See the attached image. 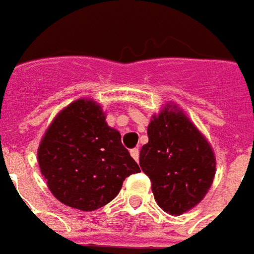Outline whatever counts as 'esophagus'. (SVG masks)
I'll return each instance as SVG.
<instances>
[{"instance_id":"esophagus-1","label":"esophagus","mask_w":254,"mask_h":254,"mask_svg":"<svg viewBox=\"0 0 254 254\" xmlns=\"http://www.w3.org/2000/svg\"><path fill=\"white\" fill-rule=\"evenodd\" d=\"M130 155H132V157L134 159V160L138 161V159H140V151H138L137 148H134V149L130 151Z\"/></svg>"}]
</instances>
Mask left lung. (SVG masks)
<instances>
[{"mask_svg":"<svg viewBox=\"0 0 254 254\" xmlns=\"http://www.w3.org/2000/svg\"><path fill=\"white\" fill-rule=\"evenodd\" d=\"M149 141L140 151V167L165 213L182 215L206 196L215 176V155L207 138L185 112L167 103L148 125Z\"/></svg>","mask_w":254,"mask_h":254,"instance_id":"1","label":"left lung"}]
</instances>
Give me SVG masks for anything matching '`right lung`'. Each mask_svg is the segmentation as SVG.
<instances>
[{"mask_svg":"<svg viewBox=\"0 0 254 254\" xmlns=\"http://www.w3.org/2000/svg\"><path fill=\"white\" fill-rule=\"evenodd\" d=\"M37 161L52 195L82 211L112 202L125 178L141 172L101 105L89 98L58 113L41 138Z\"/></svg>","mask_w":254,"mask_h":254,"instance_id":"add662e5","label":"right lung"}]
</instances>
